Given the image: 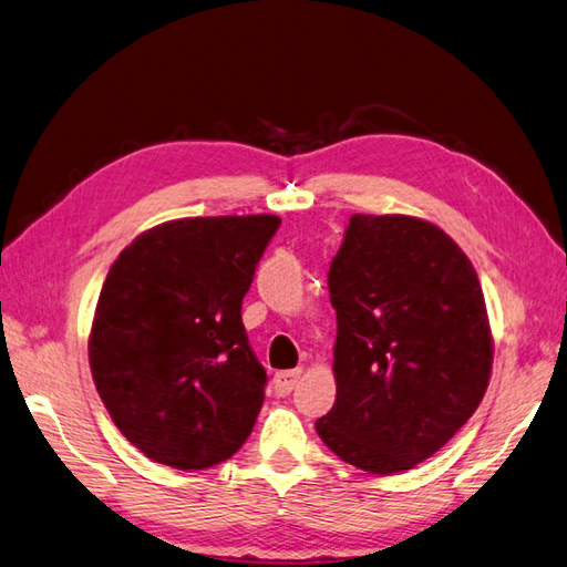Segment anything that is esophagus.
Masks as SVG:
<instances>
[{"label": "esophagus", "mask_w": 567, "mask_h": 567, "mask_svg": "<svg viewBox=\"0 0 567 567\" xmlns=\"http://www.w3.org/2000/svg\"><path fill=\"white\" fill-rule=\"evenodd\" d=\"M299 375H301V369H289V371H280V373H275V379H272L275 393H278L280 398H285V395L292 393L295 385L299 383Z\"/></svg>", "instance_id": "esophagus-1"}]
</instances>
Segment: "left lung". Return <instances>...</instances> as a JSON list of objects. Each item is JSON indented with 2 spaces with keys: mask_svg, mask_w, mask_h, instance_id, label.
I'll return each instance as SVG.
<instances>
[{
  "mask_svg": "<svg viewBox=\"0 0 567 567\" xmlns=\"http://www.w3.org/2000/svg\"><path fill=\"white\" fill-rule=\"evenodd\" d=\"M328 289L338 398L316 431L369 474L412 470L467 424L488 388L493 340L476 270L441 227L357 213Z\"/></svg>",
  "mask_w": 567,
  "mask_h": 567,
  "instance_id": "8db88e82",
  "label": "left lung"
}]
</instances>
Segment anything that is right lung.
I'll return each instance as SVG.
<instances>
[{"label": "right lung", "instance_id": "add662e5", "mask_svg": "<svg viewBox=\"0 0 567 567\" xmlns=\"http://www.w3.org/2000/svg\"><path fill=\"white\" fill-rule=\"evenodd\" d=\"M278 215L184 217L143 231L97 299L89 359L112 422L145 457L206 470L249 439L266 369L241 299Z\"/></svg>", "mask_w": 567, "mask_h": 567}]
</instances>
